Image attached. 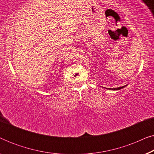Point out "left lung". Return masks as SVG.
<instances>
[{
	"label": "left lung",
	"instance_id": "8db88e82",
	"mask_svg": "<svg viewBox=\"0 0 154 154\" xmlns=\"http://www.w3.org/2000/svg\"><path fill=\"white\" fill-rule=\"evenodd\" d=\"M126 86H127V85H124V86H122V87H119V88H106V89L110 90H121V89H123V88L126 87Z\"/></svg>",
	"mask_w": 154,
	"mask_h": 154
}]
</instances>
